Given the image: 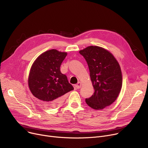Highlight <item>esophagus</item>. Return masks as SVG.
<instances>
[{
	"mask_svg": "<svg viewBox=\"0 0 148 148\" xmlns=\"http://www.w3.org/2000/svg\"><path fill=\"white\" fill-rule=\"evenodd\" d=\"M81 84L80 82H78L77 84H75V87L77 89H79L80 87H81Z\"/></svg>",
	"mask_w": 148,
	"mask_h": 148,
	"instance_id": "1",
	"label": "esophagus"
}]
</instances>
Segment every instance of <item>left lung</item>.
<instances>
[{"label":"left lung","instance_id":"8db88e82","mask_svg":"<svg viewBox=\"0 0 148 148\" xmlns=\"http://www.w3.org/2000/svg\"><path fill=\"white\" fill-rule=\"evenodd\" d=\"M79 53L87 62L95 90L91 97L86 99L87 104L97 110L110 106L122 88V73L118 61L111 53L98 46H88Z\"/></svg>","mask_w":148,"mask_h":148}]
</instances>
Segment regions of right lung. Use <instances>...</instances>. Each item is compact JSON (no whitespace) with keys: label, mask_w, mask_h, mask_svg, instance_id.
<instances>
[{"label":"right lung","mask_w":148,"mask_h":148,"mask_svg":"<svg viewBox=\"0 0 148 148\" xmlns=\"http://www.w3.org/2000/svg\"><path fill=\"white\" fill-rule=\"evenodd\" d=\"M67 53L55 49L39 56L30 69L28 84L32 94L49 107L61 104L63 96L74 90L66 75L60 71Z\"/></svg>","instance_id":"1"}]
</instances>
